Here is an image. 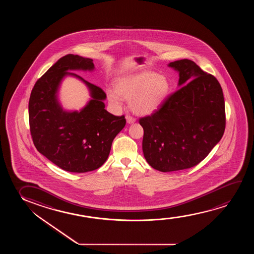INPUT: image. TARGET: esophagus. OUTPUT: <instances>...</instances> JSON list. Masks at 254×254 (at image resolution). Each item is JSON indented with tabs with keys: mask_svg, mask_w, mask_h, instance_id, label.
Returning <instances> with one entry per match:
<instances>
[{
	"mask_svg": "<svg viewBox=\"0 0 254 254\" xmlns=\"http://www.w3.org/2000/svg\"><path fill=\"white\" fill-rule=\"evenodd\" d=\"M126 119H127V122L129 123V124H132L133 122H135V118L134 117H132L131 115H127L126 116Z\"/></svg>",
	"mask_w": 254,
	"mask_h": 254,
	"instance_id": "obj_1",
	"label": "esophagus"
}]
</instances>
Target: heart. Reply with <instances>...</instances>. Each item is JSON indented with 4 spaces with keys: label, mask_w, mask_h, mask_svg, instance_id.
<instances>
[{
    "label": "heart",
    "mask_w": 254,
    "mask_h": 254,
    "mask_svg": "<svg viewBox=\"0 0 254 254\" xmlns=\"http://www.w3.org/2000/svg\"><path fill=\"white\" fill-rule=\"evenodd\" d=\"M171 84L167 76L154 72L122 77L115 83V90L107 91L108 100L122 106V97L129 99V106L138 115H151L158 110L170 94Z\"/></svg>",
    "instance_id": "1"
}]
</instances>
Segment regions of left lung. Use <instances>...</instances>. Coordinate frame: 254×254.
Listing matches in <instances>:
<instances>
[{
	"label": "left lung",
	"instance_id": "1",
	"mask_svg": "<svg viewBox=\"0 0 254 254\" xmlns=\"http://www.w3.org/2000/svg\"><path fill=\"white\" fill-rule=\"evenodd\" d=\"M180 73L179 88L151 115L139 120L142 149L160 172L183 170L200 163L222 138L226 110L218 80L191 60L169 63Z\"/></svg>",
	"mask_w": 254,
	"mask_h": 254
}]
</instances>
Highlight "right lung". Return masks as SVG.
Returning a JSON list of instances; mask_svg holds the SVG:
<instances>
[{"label":"right lung","instance_id":"add662e5","mask_svg":"<svg viewBox=\"0 0 254 254\" xmlns=\"http://www.w3.org/2000/svg\"><path fill=\"white\" fill-rule=\"evenodd\" d=\"M93 60L66 55L58 60L36 82L28 102L29 127L36 149L63 170L87 173L108 159L115 136L125 127V115L105 109L106 93L67 70L94 69ZM66 74L87 84L93 100L80 112H63L56 99L60 80Z\"/></svg>","mask_w":254,"mask_h":254}]
</instances>
